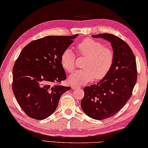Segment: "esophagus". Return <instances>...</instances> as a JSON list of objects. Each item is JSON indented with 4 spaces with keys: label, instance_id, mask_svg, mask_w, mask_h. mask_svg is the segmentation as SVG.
<instances>
[{
    "label": "esophagus",
    "instance_id": "34e87169",
    "mask_svg": "<svg viewBox=\"0 0 148 148\" xmlns=\"http://www.w3.org/2000/svg\"><path fill=\"white\" fill-rule=\"evenodd\" d=\"M71 88L73 89H77V88H81V86H77V85H72L71 86Z\"/></svg>",
    "mask_w": 148,
    "mask_h": 148
}]
</instances>
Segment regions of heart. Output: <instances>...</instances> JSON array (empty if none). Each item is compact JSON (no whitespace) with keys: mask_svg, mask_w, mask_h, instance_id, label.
Returning a JSON list of instances; mask_svg holds the SVG:
<instances>
[{"mask_svg":"<svg viewBox=\"0 0 148 148\" xmlns=\"http://www.w3.org/2000/svg\"><path fill=\"white\" fill-rule=\"evenodd\" d=\"M79 56H86L83 64L84 69L77 70L69 77L68 81L72 85L81 86L95 78L103 79L110 71L114 55L111 48L104 47L102 43L87 38L77 46ZM75 55L70 49L65 50L61 56V64L67 73L75 68Z\"/></svg>","mask_w":148,"mask_h":148,"instance_id":"heart-1","label":"heart"}]
</instances>
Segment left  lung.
Returning <instances> with one entry per match:
<instances>
[{
  "instance_id": "obj_1",
  "label": "left lung",
  "mask_w": 148,
  "mask_h": 148,
  "mask_svg": "<svg viewBox=\"0 0 148 148\" xmlns=\"http://www.w3.org/2000/svg\"><path fill=\"white\" fill-rule=\"evenodd\" d=\"M108 40L113 48V65L107 75L96 84L84 88L81 106L84 113L96 120L116 114L132 95L137 80L135 56L127 43L109 33L92 35Z\"/></svg>"
}]
</instances>
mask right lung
<instances>
[{
    "instance_id": "obj_1",
    "label": "right lung",
    "mask_w": 148,
    "mask_h": 148,
    "mask_svg": "<svg viewBox=\"0 0 148 148\" xmlns=\"http://www.w3.org/2000/svg\"><path fill=\"white\" fill-rule=\"evenodd\" d=\"M77 36H47L31 41L19 54L13 67L12 90L29 117L42 120L49 117L62 94L71 89L59 84L67 78L60 59Z\"/></svg>"
}]
</instances>
